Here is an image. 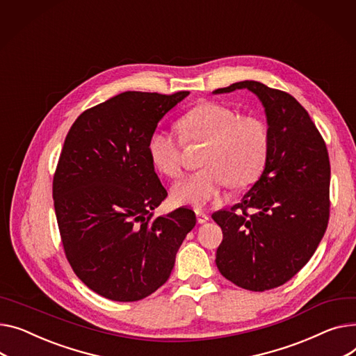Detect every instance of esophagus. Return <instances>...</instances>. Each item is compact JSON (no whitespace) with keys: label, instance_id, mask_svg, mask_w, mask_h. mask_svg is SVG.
<instances>
[{"label":"esophagus","instance_id":"34e87169","mask_svg":"<svg viewBox=\"0 0 356 356\" xmlns=\"http://www.w3.org/2000/svg\"><path fill=\"white\" fill-rule=\"evenodd\" d=\"M196 218H197V222L202 225V223H206L207 220H209V216L206 215V213L203 211V210H200V209H197L196 210Z\"/></svg>","mask_w":356,"mask_h":356}]
</instances>
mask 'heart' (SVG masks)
I'll return each instance as SVG.
<instances>
[{
    "label": "heart",
    "mask_w": 356,
    "mask_h": 356,
    "mask_svg": "<svg viewBox=\"0 0 356 356\" xmlns=\"http://www.w3.org/2000/svg\"><path fill=\"white\" fill-rule=\"evenodd\" d=\"M181 134L157 129L149 143L156 168L177 177L183 168L184 143H203L199 163L203 168L184 176L172 188L180 204L203 207L230 183L242 187L262 175L269 153L266 123L254 114L239 115L230 107L207 102L181 115Z\"/></svg>",
    "instance_id": "heart-1"
}]
</instances>
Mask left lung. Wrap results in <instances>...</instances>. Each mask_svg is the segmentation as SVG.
Returning <instances> with one entry per match:
<instances>
[{"instance_id": "obj_1", "label": "left lung", "mask_w": 356, "mask_h": 356, "mask_svg": "<svg viewBox=\"0 0 356 356\" xmlns=\"http://www.w3.org/2000/svg\"><path fill=\"white\" fill-rule=\"evenodd\" d=\"M248 88L268 117L265 170L241 203L211 218L223 232L219 272L253 292L292 279L315 253L329 222L330 164L311 115L289 92L259 81H239L213 92Z\"/></svg>"}]
</instances>
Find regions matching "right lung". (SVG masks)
<instances>
[{
	"label": "right lung",
	"mask_w": 356,
	"mask_h": 356,
	"mask_svg": "<svg viewBox=\"0 0 356 356\" xmlns=\"http://www.w3.org/2000/svg\"><path fill=\"white\" fill-rule=\"evenodd\" d=\"M187 96L122 92L83 111L64 140L53 179L64 253L84 285L110 300L136 302L164 285L196 225L187 207L153 218L168 191L150 137Z\"/></svg>",
	"instance_id": "add662e5"
}]
</instances>
